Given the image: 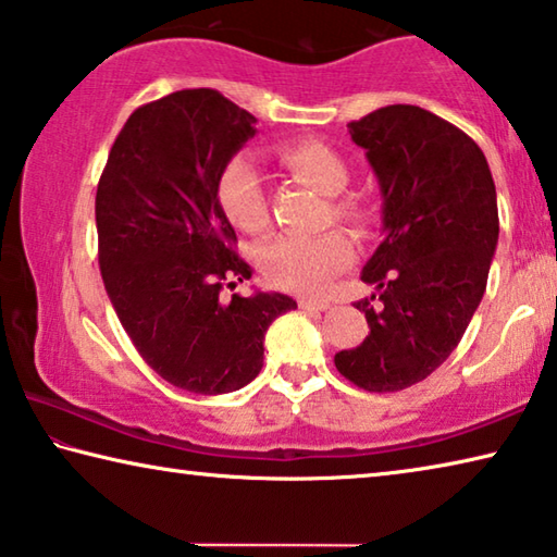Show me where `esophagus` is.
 Masks as SVG:
<instances>
[{
	"mask_svg": "<svg viewBox=\"0 0 557 557\" xmlns=\"http://www.w3.org/2000/svg\"><path fill=\"white\" fill-rule=\"evenodd\" d=\"M297 305H299V309H305V312H324V309H329V301H324V299L301 297V299H297Z\"/></svg>",
	"mask_w": 557,
	"mask_h": 557,
	"instance_id": "34e87169",
	"label": "esophagus"
}]
</instances>
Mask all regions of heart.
<instances>
[{
  "instance_id": "heart-1",
  "label": "heart",
  "mask_w": 557,
  "mask_h": 557,
  "mask_svg": "<svg viewBox=\"0 0 557 557\" xmlns=\"http://www.w3.org/2000/svg\"><path fill=\"white\" fill-rule=\"evenodd\" d=\"M292 176L332 199L329 221L342 223L356 238H369L381 221L379 201L371 194H342L351 178L346 159L319 139H297L277 147ZM215 199L233 228L245 235H265L272 228V209L256 162L245 154L231 157L219 174ZM354 248L342 231H329L314 238L282 235L260 252V265L275 287L317 295L329 282L351 265Z\"/></svg>"
}]
</instances>
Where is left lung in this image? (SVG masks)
Returning a JSON list of instances; mask_svg holds the SVG:
<instances>
[{"mask_svg":"<svg viewBox=\"0 0 557 557\" xmlns=\"http://www.w3.org/2000/svg\"><path fill=\"white\" fill-rule=\"evenodd\" d=\"M383 194V243L361 270L381 289L356 301L369 336L334 356L369 393L425 381L447 361L484 297L498 240L496 186L479 145L418 106H388L348 122Z\"/></svg>","mask_w":557,"mask_h":557,"instance_id":"1","label":"left lung"}]
</instances>
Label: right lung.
<instances>
[{
	"instance_id": "right-lung-1",
	"label": "right lung",
	"mask_w": 557,
	"mask_h": 557,
	"mask_svg": "<svg viewBox=\"0 0 557 557\" xmlns=\"http://www.w3.org/2000/svg\"><path fill=\"white\" fill-rule=\"evenodd\" d=\"M256 122L219 90H176L132 112L98 182L108 297L149 369L188 393L248 385L262 369L268 326L297 309L280 292L223 297L252 268L235 252L215 184Z\"/></svg>"
}]
</instances>
